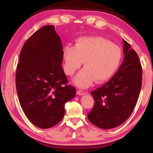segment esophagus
I'll return each mask as SVG.
<instances>
[{"label": "esophagus", "mask_w": 153, "mask_h": 153, "mask_svg": "<svg viewBox=\"0 0 153 153\" xmlns=\"http://www.w3.org/2000/svg\"><path fill=\"white\" fill-rule=\"evenodd\" d=\"M86 94V92H84V91H83V90H77V95L82 96V95H84V94Z\"/></svg>", "instance_id": "1"}]
</instances>
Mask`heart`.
<instances>
[{"label": "heart", "instance_id": "b5f03b06", "mask_svg": "<svg viewBox=\"0 0 153 153\" xmlns=\"http://www.w3.org/2000/svg\"><path fill=\"white\" fill-rule=\"evenodd\" d=\"M64 71L73 76L84 62V68L74 77V82L80 88H88L95 80L106 82L117 70L122 58L118 46L102 37H81L75 46L67 45L63 49Z\"/></svg>", "mask_w": 153, "mask_h": 153}]
</instances>
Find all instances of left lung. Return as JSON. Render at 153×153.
<instances>
[{"label": "left lung", "mask_w": 153, "mask_h": 153, "mask_svg": "<svg viewBox=\"0 0 153 153\" xmlns=\"http://www.w3.org/2000/svg\"><path fill=\"white\" fill-rule=\"evenodd\" d=\"M123 63L109 81L91 92L94 105L88 114L93 125L112 129L128 120L135 108L142 86V69L136 51L123 40Z\"/></svg>", "instance_id": "1"}]
</instances>
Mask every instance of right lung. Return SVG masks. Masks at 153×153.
I'll return each mask as SVG.
<instances>
[{"instance_id": "1", "label": "right lung", "mask_w": 153, "mask_h": 153, "mask_svg": "<svg viewBox=\"0 0 153 153\" xmlns=\"http://www.w3.org/2000/svg\"><path fill=\"white\" fill-rule=\"evenodd\" d=\"M63 46L55 25H45L28 38L22 47L16 70L19 103L31 123L50 128L64 117L65 104L76 94L67 85Z\"/></svg>"}]
</instances>
